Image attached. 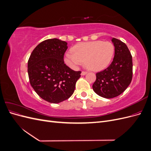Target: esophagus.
Listing matches in <instances>:
<instances>
[{"label": "esophagus", "mask_w": 151, "mask_h": 151, "mask_svg": "<svg viewBox=\"0 0 151 151\" xmlns=\"http://www.w3.org/2000/svg\"><path fill=\"white\" fill-rule=\"evenodd\" d=\"M87 73H88V72L87 71H82V72H81V75L82 76H84V75H86Z\"/></svg>", "instance_id": "esophagus-1"}]
</instances>
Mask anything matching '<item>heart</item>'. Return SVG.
I'll return each instance as SVG.
<instances>
[{
	"mask_svg": "<svg viewBox=\"0 0 151 151\" xmlns=\"http://www.w3.org/2000/svg\"><path fill=\"white\" fill-rule=\"evenodd\" d=\"M115 47L109 42L102 41L81 43L72 48V52H67L64 60L71 68H76L82 62L93 70H98L107 66L113 57Z\"/></svg>",
	"mask_w": 151,
	"mask_h": 151,
	"instance_id": "obj_1",
	"label": "heart"
}]
</instances>
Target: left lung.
Wrapping results in <instances>:
<instances>
[{
	"mask_svg": "<svg viewBox=\"0 0 151 151\" xmlns=\"http://www.w3.org/2000/svg\"><path fill=\"white\" fill-rule=\"evenodd\" d=\"M115 55L111 64L96 74L93 85L94 92L104 98L118 96L128 88L133 76L132 57L125 43L113 38Z\"/></svg>",
	"mask_w": 151,
	"mask_h": 151,
	"instance_id": "left-lung-1",
	"label": "left lung"
}]
</instances>
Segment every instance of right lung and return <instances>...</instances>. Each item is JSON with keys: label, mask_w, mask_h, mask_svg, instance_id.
Returning <instances> with one entry per match:
<instances>
[{"label": "right lung", "mask_w": 151, "mask_h": 151, "mask_svg": "<svg viewBox=\"0 0 151 151\" xmlns=\"http://www.w3.org/2000/svg\"><path fill=\"white\" fill-rule=\"evenodd\" d=\"M67 43L57 38L41 42L32 52L28 62L29 83L45 101L58 103L74 93L81 71H74L63 60Z\"/></svg>", "instance_id": "1"}]
</instances>
